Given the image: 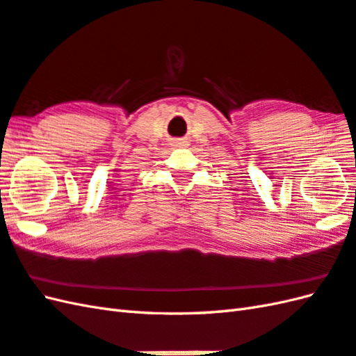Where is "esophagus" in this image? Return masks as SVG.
<instances>
[{
	"instance_id": "1",
	"label": "esophagus",
	"mask_w": 356,
	"mask_h": 356,
	"mask_svg": "<svg viewBox=\"0 0 356 356\" xmlns=\"http://www.w3.org/2000/svg\"><path fill=\"white\" fill-rule=\"evenodd\" d=\"M186 145H188L186 139H174L172 140V147H176V148H185Z\"/></svg>"
}]
</instances>
